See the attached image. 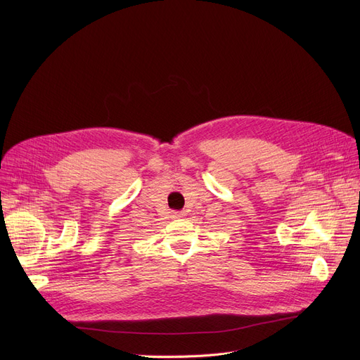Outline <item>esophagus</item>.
Returning <instances> with one entry per match:
<instances>
[{
    "instance_id": "1",
    "label": "esophagus",
    "mask_w": 360,
    "mask_h": 360,
    "mask_svg": "<svg viewBox=\"0 0 360 360\" xmlns=\"http://www.w3.org/2000/svg\"><path fill=\"white\" fill-rule=\"evenodd\" d=\"M183 215H184L183 212H174L173 217H174V218H180V217H183Z\"/></svg>"
}]
</instances>
